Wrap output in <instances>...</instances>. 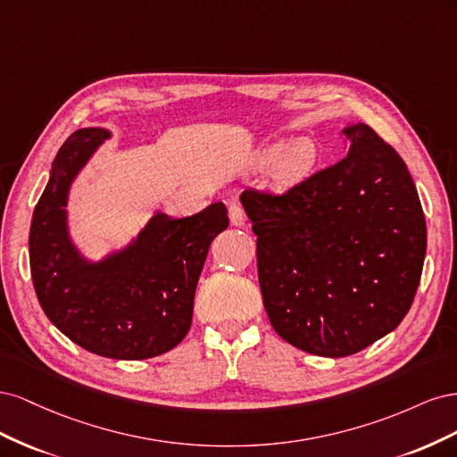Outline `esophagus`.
<instances>
[{
    "instance_id": "esophagus-1",
    "label": "esophagus",
    "mask_w": 457,
    "mask_h": 457,
    "mask_svg": "<svg viewBox=\"0 0 457 457\" xmlns=\"http://www.w3.org/2000/svg\"><path fill=\"white\" fill-rule=\"evenodd\" d=\"M228 219L234 227H244L245 225V212L240 204H230L228 205Z\"/></svg>"
}]
</instances>
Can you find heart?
I'll use <instances>...</instances> for the list:
<instances>
[{"mask_svg": "<svg viewBox=\"0 0 457 457\" xmlns=\"http://www.w3.org/2000/svg\"><path fill=\"white\" fill-rule=\"evenodd\" d=\"M318 160V148L316 145L301 137L292 143L274 145L265 152V162L274 163L276 162V177L282 185H295L305 179Z\"/></svg>", "mask_w": 457, "mask_h": 457, "instance_id": "heart-1", "label": "heart"}]
</instances>
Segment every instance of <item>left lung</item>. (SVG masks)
Returning <instances> with one entry per match:
<instances>
[{
  "instance_id": "1",
  "label": "left lung",
  "mask_w": 457,
  "mask_h": 457,
  "mask_svg": "<svg viewBox=\"0 0 457 457\" xmlns=\"http://www.w3.org/2000/svg\"><path fill=\"white\" fill-rule=\"evenodd\" d=\"M349 154L287 188L242 192L257 237L262 305L284 341L349 356L393 331L421 280L427 227L404 160L371 128Z\"/></svg>"
}]
</instances>
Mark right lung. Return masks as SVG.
I'll return each instance as SVG.
<instances>
[{
	"label": "right lung",
	"mask_w": 457,
	"mask_h": 457,
	"mask_svg": "<svg viewBox=\"0 0 457 457\" xmlns=\"http://www.w3.org/2000/svg\"><path fill=\"white\" fill-rule=\"evenodd\" d=\"M110 133L78 129L53 160L30 225V272L41 309L81 349L116 361H143L187 336L195 292L212 240L228 227L225 204L171 219L156 213L126 250L89 262L66 227L68 190Z\"/></svg>",
	"instance_id": "right-lung-1"
}]
</instances>
